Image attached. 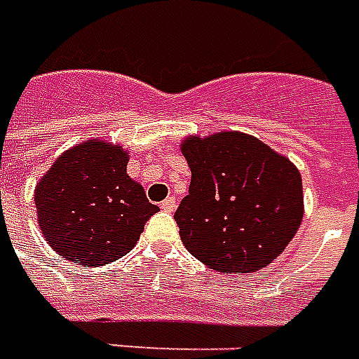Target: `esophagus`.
Here are the masks:
<instances>
[{"instance_id": "34e87169", "label": "esophagus", "mask_w": 359, "mask_h": 359, "mask_svg": "<svg viewBox=\"0 0 359 359\" xmlns=\"http://www.w3.org/2000/svg\"><path fill=\"white\" fill-rule=\"evenodd\" d=\"M159 208H161L163 211H169V213H171V211H175V208H177V202H175V198H172V196H169L167 200H163V202H161V205H159Z\"/></svg>"}]
</instances>
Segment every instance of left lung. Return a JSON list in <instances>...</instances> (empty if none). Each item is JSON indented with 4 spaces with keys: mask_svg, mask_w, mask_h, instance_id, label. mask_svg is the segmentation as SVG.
Returning a JSON list of instances; mask_svg holds the SVG:
<instances>
[{
    "mask_svg": "<svg viewBox=\"0 0 359 359\" xmlns=\"http://www.w3.org/2000/svg\"><path fill=\"white\" fill-rule=\"evenodd\" d=\"M192 171L175 221L194 257L221 273H254L283 254L304 217L302 177L290 159L244 133L190 136Z\"/></svg>",
    "mask_w": 359,
    "mask_h": 359,
    "instance_id": "obj_1",
    "label": "left lung"
}]
</instances>
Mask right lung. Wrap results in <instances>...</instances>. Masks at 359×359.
Listing matches in <instances>:
<instances>
[{"label":"right lung","instance_id":"obj_1","mask_svg":"<svg viewBox=\"0 0 359 359\" xmlns=\"http://www.w3.org/2000/svg\"><path fill=\"white\" fill-rule=\"evenodd\" d=\"M128 154L105 140L76 144L36 184L43 238L59 256L97 267L134 248L157 205L126 175Z\"/></svg>","mask_w":359,"mask_h":359}]
</instances>
